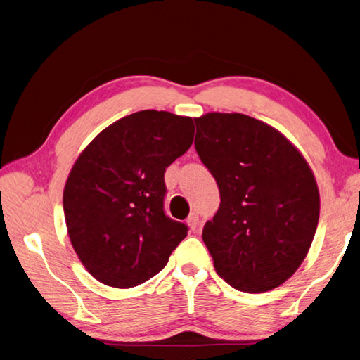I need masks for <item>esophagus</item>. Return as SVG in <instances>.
<instances>
[{
    "instance_id": "1",
    "label": "esophagus",
    "mask_w": 360,
    "mask_h": 360,
    "mask_svg": "<svg viewBox=\"0 0 360 360\" xmlns=\"http://www.w3.org/2000/svg\"><path fill=\"white\" fill-rule=\"evenodd\" d=\"M187 224L190 231H196L198 229V224H200V218H198V214H190L188 218H187Z\"/></svg>"
}]
</instances>
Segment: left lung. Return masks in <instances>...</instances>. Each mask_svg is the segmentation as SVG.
Returning <instances> with one entry per match:
<instances>
[{
    "instance_id": "8db88e82",
    "label": "left lung",
    "mask_w": 360,
    "mask_h": 360,
    "mask_svg": "<svg viewBox=\"0 0 360 360\" xmlns=\"http://www.w3.org/2000/svg\"><path fill=\"white\" fill-rule=\"evenodd\" d=\"M195 148L220 188L204 224L218 276L262 293L300 269L320 217V193L302 154L273 126L243 114L195 118Z\"/></svg>"
}]
</instances>
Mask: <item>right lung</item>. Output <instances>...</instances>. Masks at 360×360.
Returning <instances> with one entry per match:
<instances>
[{
  "mask_svg": "<svg viewBox=\"0 0 360 360\" xmlns=\"http://www.w3.org/2000/svg\"><path fill=\"white\" fill-rule=\"evenodd\" d=\"M190 117L140 110L120 118L76 159L63 188L68 237L100 283L136 287L158 274L187 236L165 215L164 174L193 142Z\"/></svg>",
  "mask_w": 360,
  "mask_h": 360,
  "instance_id": "add662e5",
  "label": "right lung"
}]
</instances>
